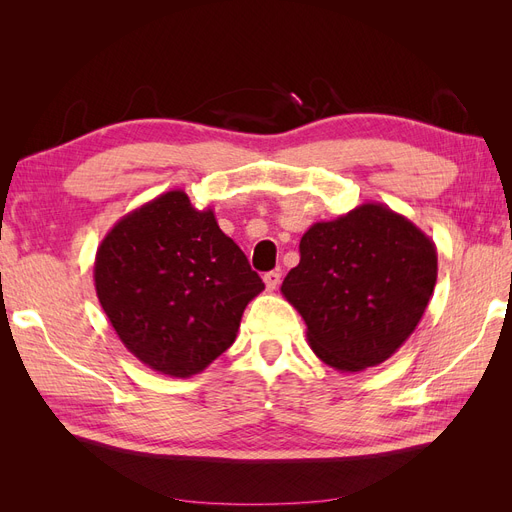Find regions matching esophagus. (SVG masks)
<instances>
[{
	"label": "esophagus",
	"instance_id": "obj_1",
	"mask_svg": "<svg viewBox=\"0 0 512 512\" xmlns=\"http://www.w3.org/2000/svg\"><path fill=\"white\" fill-rule=\"evenodd\" d=\"M262 280H265L267 290H269V292H273L277 286H280L282 273H280V271H269V273H265V277H262Z\"/></svg>",
	"mask_w": 512,
	"mask_h": 512
}]
</instances>
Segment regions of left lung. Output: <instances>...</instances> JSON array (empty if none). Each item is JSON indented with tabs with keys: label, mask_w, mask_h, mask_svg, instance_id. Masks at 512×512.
Wrapping results in <instances>:
<instances>
[{
	"label": "left lung",
	"mask_w": 512,
	"mask_h": 512,
	"mask_svg": "<svg viewBox=\"0 0 512 512\" xmlns=\"http://www.w3.org/2000/svg\"><path fill=\"white\" fill-rule=\"evenodd\" d=\"M299 254L282 294L305 320L318 359L348 374L404 346L438 280L436 243L380 203L309 226Z\"/></svg>",
	"instance_id": "1"
}]
</instances>
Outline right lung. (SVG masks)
<instances>
[{
    "label": "right lung",
    "instance_id": "1",
    "mask_svg": "<svg viewBox=\"0 0 512 512\" xmlns=\"http://www.w3.org/2000/svg\"><path fill=\"white\" fill-rule=\"evenodd\" d=\"M96 294L138 361L190 378L235 342L243 309L265 284L213 209L170 190L106 232L94 262Z\"/></svg>",
    "mask_w": 512,
    "mask_h": 512
}]
</instances>
